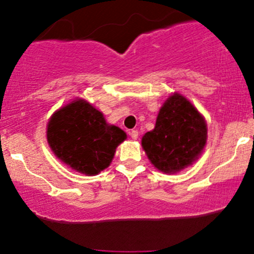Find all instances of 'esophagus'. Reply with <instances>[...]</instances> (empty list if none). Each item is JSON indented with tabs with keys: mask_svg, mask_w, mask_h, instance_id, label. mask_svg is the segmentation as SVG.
I'll return each instance as SVG.
<instances>
[{
	"mask_svg": "<svg viewBox=\"0 0 254 254\" xmlns=\"http://www.w3.org/2000/svg\"><path fill=\"white\" fill-rule=\"evenodd\" d=\"M130 136H131V138H132V139H137V138H138V131L131 130L130 131Z\"/></svg>",
	"mask_w": 254,
	"mask_h": 254,
	"instance_id": "1",
	"label": "esophagus"
}]
</instances>
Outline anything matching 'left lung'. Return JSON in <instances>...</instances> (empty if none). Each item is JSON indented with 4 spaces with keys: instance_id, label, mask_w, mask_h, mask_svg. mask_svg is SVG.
Instances as JSON below:
<instances>
[{
    "instance_id": "left-lung-1",
    "label": "left lung",
    "mask_w": 254,
    "mask_h": 254,
    "mask_svg": "<svg viewBox=\"0 0 254 254\" xmlns=\"http://www.w3.org/2000/svg\"><path fill=\"white\" fill-rule=\"evenodd\" d=\"M206 138L202 113L184 95L173 93L160 109L155 127L142 137V148L156 170L174 174L196 161Z\"/></svg>"
}]
</instances>
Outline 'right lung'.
I'll list each match as a JSON object with an SVG mask.
<instances>
[{"instance_id": "add662e5", "label": "right lung", "mask_w": 254, "mask_h": 254, "mask_svg": "<svg viewBox=\"0 0 254 254\" xmlns=\"http://www.w3.org/2000/svg\"><path fill=\"white\" fill-rule=\"evenodd\" d=\"M46 138L52 153L71 170L97 176L112 162L116 149L127 139L121 127L84 99H75L51 116Z\"/></svg>"}]
</instances>
